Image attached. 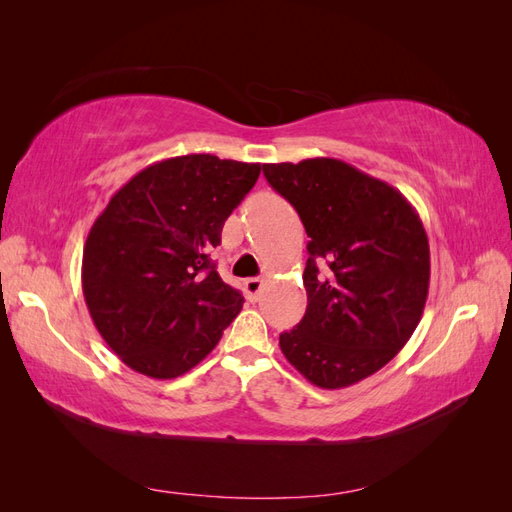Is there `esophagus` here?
Instances as JSON below:
<instances>
[{
  "label": "esophagus",
  "instance_id": "34e87169",
  "mask_svg": "<svg viewBox=\"0 0 512 512\" xmlns=\"http://www.w3.org/2000/svg\"><path fill=\"white\" fill-rule=\"evenodd\" d=\"M243 290H245V297L247 299L256 301V297H258L260 290H262V280H260V277H250V280L243 282Z\"/></svg>",
  "mask_w": 512,
  "mask_h": 512
}]
</instances>
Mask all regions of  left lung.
Instances as JSON below:
<instances>
[{
  "instance_id": "left-lung-1",
  "label": "left lung",
  "mask_w": 512,
  "mask_h": 512,
  "mask_svg": "<svg viewBox=\"0 0 512 512\" xmlns=\"http://www.w3.org/2000/svg\"><path fill=\"white\" fill-rule=\"evenodd\" d=\"M307 237V309L280 335L288 363L320 389H346L389 363L421 322L429 241L393 185L335 158L262 164Z\"/></svg>"
}]
</instances>
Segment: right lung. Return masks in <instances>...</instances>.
Here are the masks:
<instances>
[{
  "label": "right lung",
  "instance_id": "right-lung-1",
  "mask_svg": "<svg viewBox=\"0 0 512 512\" xmlns=\"http://www.w3.org/2000/svg\"><path fill=\"white\" fill-rule=\"evenodd\" d=\"M260 164L211 153L168 158L108 200L83 247V294L98 333L138 374L170 380L218 346L243 307L209 260Z\"/></svg>",
  "mask_w": 512,
  "mask_h": 512
}]
</instances>
